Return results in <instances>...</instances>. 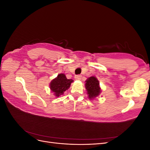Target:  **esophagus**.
Wrapping results in <instances>:
<instances>
[{
    "instance_id": "1",
    "label": "esophagus",
    "mask_w": 150,
    "mask_h": 150,
    "mask_svg": "<svg viewBox=\"0 0 150 150\" xmlns=\"http://www.w3.org/2000/svg\"><path fill=\"white\" fill-rule=\"evenodd\" d=\"M81 78H82V76H81V75H76V76H75V79H77V80H80L81 79Z\"/></svg>"
}]
</instances>
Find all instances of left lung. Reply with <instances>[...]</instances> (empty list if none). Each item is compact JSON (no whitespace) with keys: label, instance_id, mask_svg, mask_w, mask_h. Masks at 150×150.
I'll return each instance as SVG.
<instances>
[{"label":"left lung","instance_id":"obj_1","mask_svg":"<svg viewBox=\"0 0 150 150\" xmlns=\"http://www.w3.org/2000/svg\"><path fill=\"white\" fill-rule=\"evenodd\" d=\"M99 81L94 76H91L86 81V89L90 99L98 96L101 93V89L99 86Z\"/></svg>","mask_w":150,"mask_h":150}]
</instances>
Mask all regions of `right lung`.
Instances as JSON below:
<instances>
[{
    "instance_id": "obj_1",
    "label": "right lung",
    "mask_w": 150,
    "mask_h": 150,
    "mask_svg": "<svg viewBox=\"0 0 150 150\" xmlns=\"http://www.w3.org/2000/svg\"><path fill=\"white\" fill-rule=\"evenodd\" d=\"M72 79H67L65 74H59L56 78L53 79L50 84V88L56 96L59 97L69 88Z\"/></svg>"
}]
</instances>
